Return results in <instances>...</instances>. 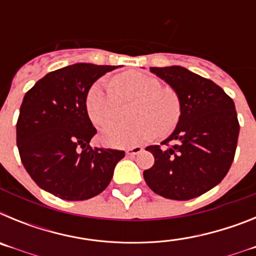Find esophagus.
Listing matches in <instances>:
<instances>
[{
	"instance_id": "1",
	"label": "esophagus",
	"mask_w": 256,
	"mask_h": 256,
	"mask_svg": "<svg viewBox=\"0 0 256 256\" xmlns=\"http://www.w3.org/2000/svg\"><path fill=\"white\" fill-rule=\"evenodd\" d=\"M142 150H144V148H142L141 146H134V148H126V156H134V155H137V154H141Z\"/></svg>"
}]
</instances>
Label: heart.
Segmentation results:
<instances>
[{"label":"heart","mask_w":256,"mask_h":256,"mask_svg":"<svg viewBox=\"0 0 256 256\" xmlns=\"http://www.w3.org/2000/svg\"><path fill=\"white\" fill-rule=\"evenodd\" d=\"M112 87L97 82L90 88L86 108L92 123L98 126L112 122L118 114L120 100H136L132 124H116L101 132V140L112 148H130L152 138L156 133L166 134L174 130L182 114L180 97L173 88L162 87L155 76L126 73L112 79Z\"/></svg>","instance_id":"1"}]
</instances>
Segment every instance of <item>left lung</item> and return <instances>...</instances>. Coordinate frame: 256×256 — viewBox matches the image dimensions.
I'll list each match as a JSON object with an SVG mask.
<instances>
[{"instance_id":"left-lung-1","label":"left lung","mask_w":256,"mask_h":256,"mask_svg":"<svg viewBox=\"0 0 256 256\" xmlns=\"http://www.w3.org/2000/svg\"><path fill=\"white\" fill-rule=\"evenodd\" d=\"M150 70L180 94L182 114L173 133L162 142L165 148H146L155 162L144 178L162 198L191 200L220 183L232 165L240 133L234 102L212 80L186 68Z\"/></svg>"}]
</instances>
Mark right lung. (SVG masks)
Wrapping results in <instances>:
<instances>
[{"label":"right lung","mask_w":256,"mask_h":256,"mask_svg":"<svg viewBox=\"0 0 256 256\" xmlns=\"http://www.w3.org/2000/svg\"><path fill=\"white\" fill-rule=\"evenodd\" d=\"M78 62L46 74L26 94L16 123L20 159L38 186L62 200L97 196L108 186L124 151L92 148L96 128L86 97L97 79L116 69Z\"/></svg>","instance_id":"add662e5"}]
</instances>
